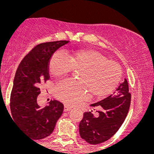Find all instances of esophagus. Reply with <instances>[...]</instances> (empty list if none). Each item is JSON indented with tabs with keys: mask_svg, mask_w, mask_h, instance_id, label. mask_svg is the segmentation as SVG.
<instances>
[{
	"mask_svg": "<svg viewBox=\"0 0 154 154\" xmlns=\"http://www.w3.org/2000/svg\"><path fill=\"white\" fill-rule=\"evenodd\" d=\"M72 109L71 107L68 106H66L64 105V107H63V111H65V112H66V111H70Z\"/></svg>",
	"mask_w": 154,
	"mask_h": 154,
	"instance_id": "34e87169",
	"label": "esophagus"
}]
</instances>
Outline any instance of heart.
Listing matches in <instances>:
<instances>
[{"mask_svg": "<svg viewBox=\"0 0 154 154\" xmlns=\"http://www.w3.org/2000/svg\"><path fill=\"white\" fill-rule=\"evenodd\" d=\"M50 73L54 77L66 75L72 70H79V82L65 79L54 88V96L66 105L72 106L89 98H103L115 90L122 77V68L99 51L82 48L67 53V58L60 51L51 57Z\"/></svg>", "mask_w": 154, "mask_h": 154, "instance_id": "1", "label": "heart"}]
</instances>
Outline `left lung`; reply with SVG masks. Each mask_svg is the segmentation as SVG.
Listing matches in <instances>:
<instances>
[{
    "label": "left lung",
    "mask_w": 154,
    "mask_h": 154,
    "mask_svg": "<svg viewBox=\"0 0 154 154\" xmlns=\"http://www.w3.org/2000/svg\"><path fill=\"white\" fill-rule=\"evenodd\" d=\"M131 102L126 79L116 89L114 94L91 106L100 108L98 116L91 111L84 113L79 122V135L86 142L92 145L102 143L111 138L122 126L128 114Z\"/></svg>",
    "instance_id": "obj_1"
}]
</instances>
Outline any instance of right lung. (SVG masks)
Segmentation results:
<instances>
[{
	"instance_id": "add662e5",
	"label": "right lung",
	"mask_w": 154,
	"mask_h": 154,
	"mask_svg": "<svg viewBox=\"0 0 154 154\" xmlns=\"http://www.w3.org/2000/svg\"><path fill=\"white\" fill-rule=\"evenodd\" d=\"M67 40L40 43L24 56L17 68L11 93L12 117L19 128L32 139H43L54 131L63 111V105L51 100L40 108L37 98L40 85L50 79L48 63L51 57Z\"/></svg>"
}]
</instances>
